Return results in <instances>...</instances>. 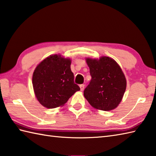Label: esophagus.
Here are the masks:
<instances>
[{
	"label": "esophagus",
	"mask_w": 156,
	"mask_h": 156,
	"mask_svg": "<svg viewBox=\"0 0 156 156\" xmlns=\"http://www.w3.org/2000/svg\"><path fill=\"white\" fill-rule=\"evenodd\" d=\"M80 90H81V91L83 90L84 88V84H80Z\"/></svg>",
	"instance_id": "esophagus-1"
}]
</instances>
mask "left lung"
<instances>
[{"mask_svg":"<svg viewBox=\"0 0 156 156\" xmlns=\"http://www.w3.org/2000/svg\"><path fill=\"white\" fill-rule=\"evenodd\" d=\"M91 80L85 88L84 96L93 108L103 111L115 109L126 90V81L118 64L112 58L99 60L87 58Z\"/></svg>","mask_w":156,"mask_h":156,"instance_id":"8db88e82","label":"left lung"}]
</instances>
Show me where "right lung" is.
Returning a JSON list of instances; mask_svg holds the SVG:
<instances>
[{
    "instance_id": "1",
    "label": "right lung",
    "mask_w": 156,
    "mask_h": 156,
    "mask_svg": "<svg viewBox=\"0 0 156 156\" xmlns=\"http://www.w3.org/2000/svg\"><path fill=\"white\" fill-rule=\"evenodd\" d=\"M70 65V59L54 55L36 67L32 76L34 90L38 101L46 108L53 109L63 105L80 90L74 83Z\"/></svg>"
}]
</instances>
